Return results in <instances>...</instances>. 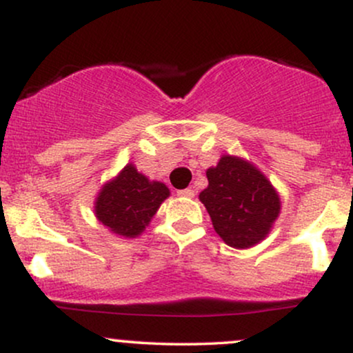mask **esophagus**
<instances>
[{
	"mask_svg": "<svg viewBox=\"0 0 353 353\" xmlns=\"http://www.w3.org/2000/svg\"><path fill=\"white\" fill-rule=\"evenodd\" d=\"M177 196H181V197H194V190L192 189H181V190H177Z\"/></svg>",
	"mask_w": 353,
	"mask_h": 353,
	"instance_id": "34e87169",
	"label": "esophagus"
}]
</instances>
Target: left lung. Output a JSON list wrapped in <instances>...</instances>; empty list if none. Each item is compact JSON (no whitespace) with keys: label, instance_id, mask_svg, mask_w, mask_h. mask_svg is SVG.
I'll use <instances>...</instances> for the list:
<instances>
[{"label":"left lung","instance_id":"1","mask_svg":"<svg viewBox=\"0 0 353 353\" xmlns=\"http://www.w3.org/2000/svg\"><path fill=\"white\" fill-rule=\"evenodd\" d=\"M208 181L199 199L225 244L245 249L269 234L281 199L264 174L239 157L224 156L209 169Z\"/></svg>","mask_w":353,"mask_h":353}]
</instances>
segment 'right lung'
Listing matches in <instances>:
<instances>
[{
	"label": "right lung",
	"instance_id": "add662e5",
	"mask_svg": "<svg viewBox=\"0 0 353 353\" xmlns=\"http://www.w3.org/2000/svg\"><path fill=\"white\" fill-rule=\"evenodd\" d=\"M169 196L163 182H151L128 164L99 192L96 217L114 234L136 237L145 229L161 202Z\"/></svg>",
	"mask_w": 353,
	"mask_h": 353
}]
</instances>
